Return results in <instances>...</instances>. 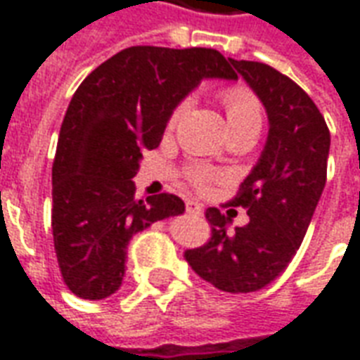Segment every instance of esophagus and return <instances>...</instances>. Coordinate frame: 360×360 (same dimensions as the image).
Returning a JSON list of instances; mask_svg holds the SVG:
<instances>
[{"label": "esophagus", "mask_w": 360, "mask_h": 360, "mask_svg": "<svg viewBox=\"0 0 360 360\" xmlns=\"http://www.w3.org/2000/svg\"><path fill=\"white\" fill-rule=\"evenodd\" d=\"M187 212L188 214H193V216H200L204 212L202 204L196 202V200H187Z\"/></svg>", "instance_id": "obj_1"}]
</instances>
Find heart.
<instances>
[{
    "label": "heart",
    "mask_w": 360,
    "mask_h": 360,
    "mask_svg": "<svg viewBox=\"0 0 360 360\" xmlns=\"http://www.w3.org/2000/svg\"><path fill=\"white\" fill-rule=\"evenodd\" d=\"M219 100H221V105L226 110V119L229 131L239 129V127L260 125V115H262L260 102H258L257 96L252 94L247 86H229V89L221 90L219 92ZM185 108H187V103H181V105H177L173 110L172 117L167 121L169 129L177 125V121L183 115ZM191 179L195 181V185H198V187H204L208 181L214 179V173L198 167V169L191 172Z\"/></svg>",
    "instance_id": "obj_1"
}]
</instances>
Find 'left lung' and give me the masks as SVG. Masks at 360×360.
Here are the masks:
<instances>
[{
	"instance_id": "8db88e82",
	"label": "left lung",
	"mask_w": 360,
	"mask_h": 360,
	"mask_svg": "<svg viewBox=\"0 0 360 360\" xmlns=\"http://www.w3.org/2000/svg\"><path fill=\"white\" fill-rule=\"evenodd\" d=\"M268 115V139L231 204L249 224L229 231L231 218L208 208L210 241L185 258L208 283L227 293L264 289L301 247L326 185L330 131L304 90L274 67L229 59Z\"/></svg>"
}]
</instances>
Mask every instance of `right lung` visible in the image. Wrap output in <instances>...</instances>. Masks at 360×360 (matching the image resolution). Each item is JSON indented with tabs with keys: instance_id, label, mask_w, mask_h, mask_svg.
Wrapping results in <instances>:
<instances>
[{
	"instance_id": "obj_1",
	"label": "right lung",
	"mask_w": 360,
	"mask_h": 360,
	"mask_svg": "<svg viewBox=\"0 0 360 360\" xmlns=\"http://www.w3.org/2000/svg\"><path fill=\"white\" fill-rule=\"evenodd\" d=\"M204 79L237 75L210 48L133 46L103 61L71 98L51 167V231L61 276L77 297L115 293L134 235L185 212L169 193L136 200L133 177L142 152L160 146L173 110Z\"/></svg>"
}]
</instances>
